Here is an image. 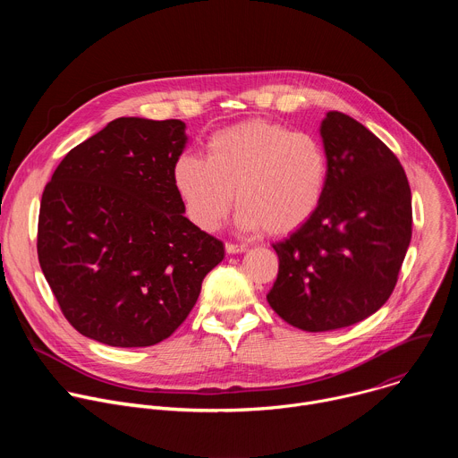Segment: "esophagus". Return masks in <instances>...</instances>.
Wrapping results in <instances>:
<instances>
[{
  "label": "esophagus",
  "instance_id": "34e87169",
  "mask_svg": "<svg viewBox=\"0 0 458 458\" xmlns=\"http://www.w3.org/2000/svg\"><path fill=\"white\" fill-rule=\"evenodd\" d=\"M225 250H226V253H242V251H246V250H248V246H246V244L226 242V244H225Z\"/></svg>",
  "mask_w": 458,
  "mask_h": 458
}]
</instances>
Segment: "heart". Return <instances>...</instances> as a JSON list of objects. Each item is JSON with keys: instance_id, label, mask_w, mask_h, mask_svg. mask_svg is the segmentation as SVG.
I'll return each mask as SVG.
<instances>
[{"instance_id": "heart-1", "label": "heart", "mask_w": 458, "mask_h": 458, "mask_svg": "<svg viewBox=\"0 0 458 458\" xmlns=\"http://www.w3.org/2000/svg\"><path fill=\"white\" fill-rule=\"evenodd\" d=\"M207 159L182 152L174 159L172 182L188 219L216 232L226 219L233 191L237 226L288 233L318 208L328 184V154L306 132L250 119L214 132Z\"/></svg>"}]
</instances>
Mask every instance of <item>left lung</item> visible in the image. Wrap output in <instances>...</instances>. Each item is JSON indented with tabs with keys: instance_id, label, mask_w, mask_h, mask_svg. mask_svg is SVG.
<instances>
[{
	"instance_id": "obj_1",
	"label": "left lung",
	"mask_w": 458,
	"mask_h": 458,
	"mask_svg": "<svg viewBox=\"0 0 458 458\" xmlns=\"http://www.w3.org/2000/svg\"><path fill=\"white\" fill-rule=\"evenodd\" d=\"M328 184L315 214L274 244L279 274L267 299L304 332H330L373 315L394 292L411 241L404 168L343 112L320 123Z\"/></svg>"
}]
</instances>
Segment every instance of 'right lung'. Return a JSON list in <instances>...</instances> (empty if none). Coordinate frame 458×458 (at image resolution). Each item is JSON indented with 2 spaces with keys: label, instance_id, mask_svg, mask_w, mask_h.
<instances>
[{
  "label": "right lung",
  "instance_id": "right-lung-1",
  "mask_svg": "<svg viewBox=\"0 0 458 458\" xmlns=\"http://www.w3.org/2000/svg\"><path fill=\"white\" fill-rule=\"evenodd\" d=\"M186 124L117 117L72 148L43 190L38 259L74 328L115 348L168 339L225 246L184 217L172 182Z\"/></svg>",
  "mask_w": 458,
  "mask_h": 458
}]
</instances>
